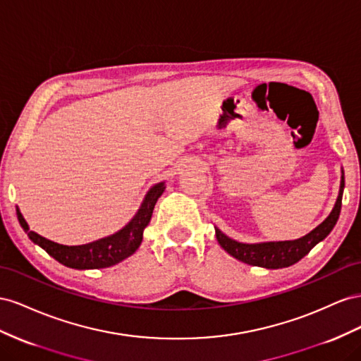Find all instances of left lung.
Here are the masks:
<instances>
[{
    "mask_svg": "<svg viewBox=\"0 0 361 361\" xmlns=\"http://www.w3.org/2000/svg\"><path fill=\"white\" fill-rule=\"evenodd\" d=\"M345 189V177L342 171V181L338 197L334 204V209L328 214V218L317 225L304 238L296 240H283V242H262V243H242L234 239H230L228 235L224 234L219 228L216 230V239H218L222 248L246 264L260 266L266 269H280V267L292 266L296 262H300L302 257L310 252L314 246L322 242L326 235L331 233L334 225L338 219L342 209V197Z\"/></svg>",
    "mask_w": 361,
    "mask_h": 361,
    "instance_id": "1",
    "label": "left lung"
}]
</instances>
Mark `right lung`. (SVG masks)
I'll list each match as a JSON object with an SVG mask.
<instances>
[{"instance_id": "right-lung-1", "label": "right lung", "mask_w": 361, "mask_h": 361, "mask_svg": "<svg viewBox=\"0 0 361 361\" xmlns=\"http://www.w3.org/2000/svg\"><path fill=\"white\" fill-rule=\"evenodd\" d=\"M163 192L164 183H159L156 186H152L148 190L135 218L123 226L122 230L107 235L104 239L78 246L60 245L42 238V235L30 230L19 209H16V214L20 226L28 234V238L37 243L40 248L45 250L59 263L72 267V269H101V267H110L116 264L136 252L142 243L143 230L147 228V225L151 221L154 205H156Z\"/></svg>"}]
</instances>
